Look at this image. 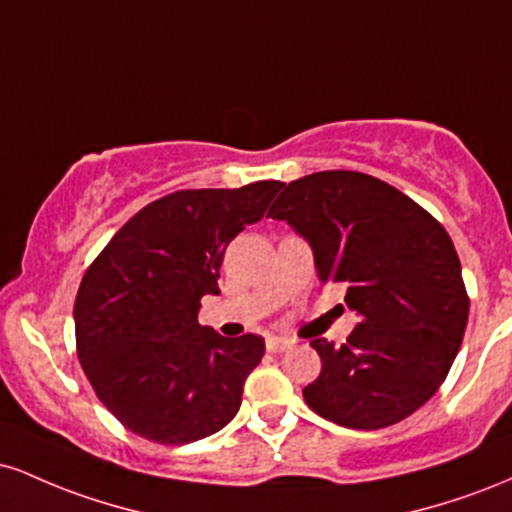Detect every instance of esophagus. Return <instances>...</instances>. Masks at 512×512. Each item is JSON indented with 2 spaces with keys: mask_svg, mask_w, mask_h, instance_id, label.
Instances as JSON below:
<instances>
[{
  "mask_svg": "<svg viewBox=\"0 0 512 512\" xmlns=\"http://www.w3.org/2000/svg\"><path fill=\"white\" fill-rule=\"evenodd\" d=\"M293 342L286 337H267V351H272V354H281V351L291 349Z\"/></svg>",
  "mask_w": 512,
  "mask_h": 512,
  "instance_id": "esophagus-1",
  "label": "esophagus"
}]
</instances>
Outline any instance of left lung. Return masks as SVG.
Masks as SVG:
<instances>
[{
	"instance_id": "obj_1",
	"label": "left lung",
	"mask_w": 512,
	"mask_h": 512,
	"mask_svg": "<svg viewBox=\"0 0 512 512\" xmlns=\"http://www.w3.org/2000/svg\"><path fill=\"white\" fill-rule=\"evenodd\" d=\"M267 216L308 240L317 279L342 284L361 317L342 346L310 342L322 370L303 390L308 407L358 431L424 407L460 351L469 315L448 231L397 187L356 170L289 182Z\"/></svg>"
}]
</instances>
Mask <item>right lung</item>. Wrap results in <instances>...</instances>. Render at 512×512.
<instances>
[{
    "mask_svg": "<svg viewBox=\"0 0 512 512\" xmlns=\"http://www.w3.org/2000/svg\"><path fill=\"white\" fill-rule=\"evenodd\" d=\"M279 180L238 190H180L134 214L81 279L76 354L122 426L161 445L221 431L262 361L257 334L228 339L197 322L219 293L228 243L267 211Z\"/></svg>",
    "mask_w": 512,
    "mask_h": 512,
    "instance_id": "add662e5",
    "label": "right lung"
}]
</instances>
